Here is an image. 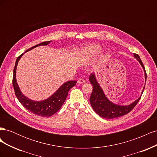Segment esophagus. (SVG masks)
Here are the masks:
<instances>
[{
  "label": "esophagus",
  "instance_id": "obj_1",
  "mask_svg": "<svg viewBox=\"0 0 157 157\" xmlns=\"http://www.w3.org/2000/svg\"><path fill=\"white\" fill-rule=\"evenodd\" d=\"M86 82V80H85L83 78H80L78 80V84H84Z\"/></svg>",
  "mask_w": 157,
  "mask_h": 157
}]
</instances>
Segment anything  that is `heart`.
<instances>
[{
	"label": "heart",
	"instance_id": "b5f03b06",
	"mask_svg": "<svg viewBox=\"0 0 157 157\" xmlns=\"http://www.w3.org/2000/svg\"><path fill=\"white\" fill-rule=\"evenodd\" d=\"M101 51V47L99 45L89 46L84 50V52L88 56H95L99 53Z\"/></svg>",
	"mask_w": 157,
	"mask_h": 157
}]
</instances>
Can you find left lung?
<instances>
[{"label":"left lung","instance_id":"8db88e82","mask_svg":"<svg viewBox=\"0 0 157 157\" xmlns=\"http://www.w3.org/2000/svg\"><path fill=\"white\" fill-rule=\"evenodd\" d=\"M134 58L139 61L141 67H143L145 73V82L147 79V74L145 70V67L143 63L140 58V56L134 54ZM89 80L90 83L93 86V90L91 94V96L90 97V102L91 103V105L94 109V111L96 112L98 115L101 117L107 119L111 118H115L117 117H120L123 115H126L130 111H131L136 104L138 103L142 94L144 92L145 86L144 87L143 91L141 92L140 97L136 99L135 101L128 105H120L111 102L109 99L106 97L105 94H104L103 90H102L100 85L98 82L96 75L94 73H92L89 77Z\"/></svg>","mask_w":157,"mask_h":157}]
</instances>
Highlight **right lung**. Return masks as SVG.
<instances>
[{"label":"right lung","mask_w":157,"mask_h":157,"mask_svg":"<svg viewBox=\"0 0 157 157\" xmlns=\"http://www.w3.org/2000/svg\"><path fill=\"white\" fill-rule=\"evenodd\" d=\"M51 41L52 40L41 42L39 44H36L34 46L31 47V48L28 49L27 51L25 52V53H26L28 51L36 48L37 46L48 45L50 43ZM25 53L21 54L17 58L15 67H14L13 69L12 83L16 96L18 100L22 104V105L32 113L40 117H50L59 110V109L63 105L66 98H67L69 90L75 86L76 83L77 82V80H70V81L65 82L57 90V91L54 94H52L48 98L44 99V100H31V99H29L22 94L16 81L17 65L18 63V61H20L22 56Z\"/></svg>","instance_id":"1"}]
</instances>
